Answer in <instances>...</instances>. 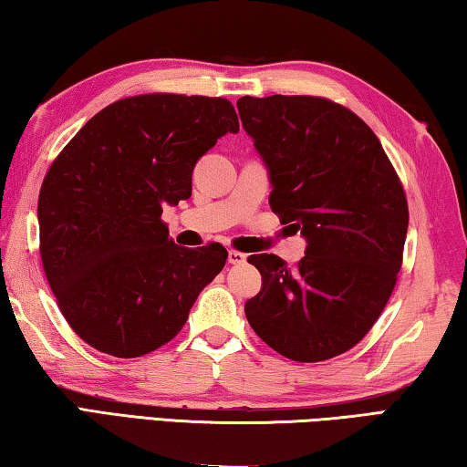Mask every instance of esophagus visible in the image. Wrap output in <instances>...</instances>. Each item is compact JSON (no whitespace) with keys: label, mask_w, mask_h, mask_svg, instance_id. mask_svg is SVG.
<instances>
[{"label":"esophagus","mask_w":467,"mask_h":467,"mask_svg":"<svg viewBox=\"0 0 467 467\" xmlns=\"http://www.w3.org/2000/svg\"><path fill=\"white\" fill-rule=\"evenodd\" d=\"M244 262H247V255H244V253H241V251H228V264L241 265Z\"/></svg>","instance_id":"1"}]
</instances>
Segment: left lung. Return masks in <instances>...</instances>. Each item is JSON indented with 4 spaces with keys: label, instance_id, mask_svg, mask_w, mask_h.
I'll list each match as a JSON object with an SVG mask.
<instances>
[{
    "label": "left lung",
    "instance_id": "8db88e82",
    "mask_svg": "<svg viewBox=\"0 0 467 467\" xmlns=\"http://www.w3.org/2000/svg\"><path fill=\"white\" fill-rule=\"evenodd\" d=\"M267 169L270 205L305 236L296 267L251 255L262 290L249 326L282 357L319 362L357 346L389 300L408 233L404 187L368 125L317 97L236 100Z\"/></svg>",
    "mask_w": 467,
    "mask_h": 467
}]
</instances>
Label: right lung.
<instances>
[{"label": "right lung", "mask_w": 467, "mask_h": 467, "mask_svg": "<svg viewBox=\"0 0 467 467\" xmlns=\"http://www.w3.org/2000/svg\"><path fill=\"white\" fill-rule=\"evenodd\" d=\"M236 131L226 99L141 94L102 109L55 158L38 195L41 259L86 344L136 358L183 329L228 253L179 247L162 208L192 195L195 162Z\"/></svg>", "instance_id": "1"}]
</instances>
